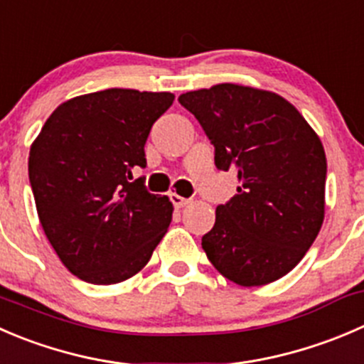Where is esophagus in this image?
Masks as SVG:
<instances>
[{"instance_id": "esophagus-1", "label": "esophagus", "mask_w": 364, "mask_h": 364, "mask_svg": "<svg viewBox=\"0 0 364 364\" xmlns=\"http://www.w3.org/2000/svg\"><path fill=\"white\" fill-rule=\"evenodd\" d=\"M171 200H172V204H174L176 208H183V206H186V204L190 203V199H185V197H181V196H178V193H171Z\"/></svg>"}]
</instances>
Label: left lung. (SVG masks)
Returning <instances> with one entry per match:
<instances>
[{
  "label": "left lung",
  "instance_id": "8db88e82",
  "mask_svg": "<svg viewBox=\"0 0 364 364\" xmlns=\"http://www.w3.org/2000/svg\"><path fill=\"white\" fill-rule=\"evenodd\" d=\"M215 147L238 193L203 236L208 259L240 287L274 283L297 267L326 213L327 160L318 135L284 97L235 83L178 97Z\"/></svg>",
  "mask_w": 364,
  "mask_h": 364
}]
</instances>
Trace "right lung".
<instances>
[{"instance_id":"add662e5","label":"right lung","mask_w":364,"mask_h":364,"mask_svg":"<svg viewBox=\"0 0 364 364\" xmlns=\"http://www.w3.org/2000/svg\"><path fill=\"white\" fill-rule=\"evenodd\" d=\"M174 101L171 92L108 88L60 105L31 144L28 174L38 220L67 270L115 284L142 270L172 220L168 197L133 168Z\"/></svg>"}]
</instances>
